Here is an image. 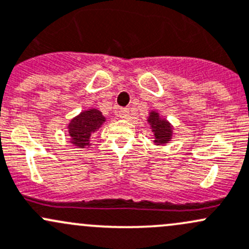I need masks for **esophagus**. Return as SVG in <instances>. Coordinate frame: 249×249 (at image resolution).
<instances>
[{"instance_id": "esophagus-1", "label": "esophagus", "mask_w": 249, "mask_h": 249, "mask_svg": "<svg viewBox=\"0 0 249 249\" xmlns=\"http://www.w3.org/2000/svg\"><path fill=\"white\" fill-rule=\"evenodd\" d=\"M129 108L127 107H124V108H120L119 111V117L123 118V119H126L129 117Z\"/></svg>"}]
</instances>
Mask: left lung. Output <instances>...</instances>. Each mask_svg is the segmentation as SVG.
Instances as JSON below:
<instances>
[{"mask_svg": "<svg viewBox=\"0 0 249 249\" xmlns=\"http://www.w3.org/2000/svg\"><path fill=\"white\" fill-rule=\"evenodd\" d=\"M148 123L150 124L151 129H153L154 136H155L154 143L160 145L164 144V143H168L169 141H171L173 135L172 125L169 124L166 119H162L158 112H150L148 118Z\"/></svg>", "mask_w": 249, "mask_h": 249, "instance_id": "8db88e82", "label": "left lung"}]
</instances>
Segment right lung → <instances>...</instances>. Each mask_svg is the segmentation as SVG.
<instances>
[{
	"instance_id": "right-lung-1",
	"label": "right lung",
	"mask_w": 249,
	"mask_h": 249,
	"mask_svg": "<svg viewBox=\"0 0 249 249\" xmlns=\"http://www.w3.org/2000/svg\"><path fill=\"white\" fill-rule=\"evenodd\" d=\"M105 117L100 111L96 108H90L87 111H83L71 119L69 123V135L71 137L70 142L72 144L77 145L78 148H86L89 145V138L93 132L100 129L104 124Z\"/></svg>"
}]
</instances>
